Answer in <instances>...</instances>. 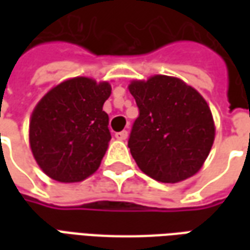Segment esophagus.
Here are the masks:
<instances>
[{
	"label": "esophagus",
	"mask_w": 250,
	"mask_h": 250,
	"mask_svg": "<svg viewBox=\"0 0 250 250\" xmlns=\"http://www.w3.org/2000/svg\"><path fill=\"white\" fill-rule=\"evenodd\" d=\"M127 136H128V132H127L125 130L120 131V132H116V134H115V138H116L118 141H125V139H127Z\"/></svg>",
	"instance_id": "1"
}]
</instances>
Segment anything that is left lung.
<instances>
[{
	"mask_svg": "<svg viewBox=\"0 0 250 250\" xmlns=\"http://www.w3.org/2000/svg\"><path fill=\"white\" fill-rule=\"evenodd\" d=\"M128 89L139 108L128 147L142 171L163 184L198 173L215 135L211 111L201 93L165 75L134 80Z\"/></svg>",
	"mask_w": 250,
	"mask_h": 250,
	"instance_id": "left-lung-1",
	"label": "left lung"
}]
</instances>
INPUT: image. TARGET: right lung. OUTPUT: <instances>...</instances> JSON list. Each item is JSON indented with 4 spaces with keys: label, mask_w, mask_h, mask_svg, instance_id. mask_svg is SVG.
<instances>
[{
    "label": "right lung",
    "mask_w": 250,
    "mask_h": 250,
    "mask_svg": "<svg viewBox=\"0 0 250 250\" xmlns=\"http://www.w3.org/2000/svg\"><path fill=\"white\" fill-rule=\"evenodd\" d=\"M109 95L108 82L73 77L37 103L30 116L29 143L48 177L71 184L98 170L111 139L108 115L103 111Z\"/></svg>",
    "instance_id": "right-lung-1"
}]
</instances>
